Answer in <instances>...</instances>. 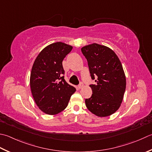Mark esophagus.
Returning <instances> with one entry per match:
<instances>
[{
	"instance_id": "34e87169",
	"label": "esophagus",
	"mask_w": 152,
	"mask_h": 152,
	"mask_svg": "<svg viewBox=\"0 0 152 152\" xmlns=\"http://www.w3.org/2000/svg\"><path fill=\"white\" fill-rule=\"evenodd\" d=\"M78 88H79V89H82L84 88V84H83L82 82H80V84L78 86Z\"/></svg>"
}]
</instances>
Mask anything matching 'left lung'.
<instances>
[{"mask_svg":"<svg viewBox=\"0 0 152 152\" xmlns=\"http://www.w3.org/2000/svg\"><path fill=\"white\" fill-rule=\"evenodd\" d=\"M87 59L92 80L90 98L86 99L88 109L97 117L111 115L119 109L126 89V77L117 55L109 47L92 43L81 49Z\"/></svg>","mask_w":152,"mask_h":152,"instance_id":"left-lung-1","label":"left lung"}]
</instances>
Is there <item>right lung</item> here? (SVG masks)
<instances>
[{"mask_svg": "<svg viewBox=\"0 0 152 152\" xmlns=\"http://www.w3.org/2000/svg\"><path fill=\"white\" fill-rule=\"evenodd\" d=\"M72 47L62 42L50 44L35 58L30 75L33 97L39 109L54 115L66 109L76 88L65 81L62 61Z\"/></svg>", "mask_w": 152, "mask_h": 152, "instance_id": "1", "label": "right lung"}]
</instances>
